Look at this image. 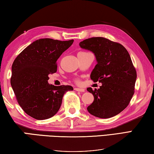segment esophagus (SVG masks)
Returning a JSON list of instances; mask_svg holds the SVG:
<instances>
[{"label": "esophagus", "instance_id": "esophagus-1", "mask_svg": "<svg viewBox=\"0 0 154 154\" xmlns=\"http://www.w3.org/2000/svg\"><path fill=\"white\" fill-rule=\"evenodd\" d=\"M75 90L78 92H85V89L84 88H75Z\"/></svg>", "mask_w": 154, "mask_h": 154}]
</instances>
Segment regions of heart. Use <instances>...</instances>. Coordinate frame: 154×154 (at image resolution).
I'll return each mask as SVG.
<instances>
[{"label": "heart", "instance_id": "1", "mask_svg": "<svg viewBox=\"0 0 154 154\" xmlns=\"http://www.w3.org/2000/svg\"><path fill=\"white\" fill-rule=\"evenodd\" d=\"M79 53H84V52H79Z\"/></svg>", "mask_w": 154, "mask_h": 154}]
</instances>
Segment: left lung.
Segmentation results:
<instances>
[{
    "mask_svg": "<svg viewBox=\"0 0 154 154\" xmlns=\"http://www.w3.org/2000/svg\"><path fill=\"white\" fill-rule=\"evenodd\" d=\"M79 46L94 53L97 64L90 78L102 83L99 89L87 88L94 98L88 111L101 119L117 115L127 108L134 94L137 75L130 54L121 44L103 37L86 39Z\"/></svg>",
    "mask_w": 154,
    "mask_h": 154,
    "instance_id": "obj_1",
    "label": "left lung"
}]
</instances>
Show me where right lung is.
<instances>
[{"mask_svg": "<svg viewBox=\"0 0 154 154\" xmlns=\"http://www.w3.org/2000/svg\"><path fill=\"white\" fill-rule=\"evenodd\" d=\"M74 40L51 38L35 40L17 56L12 64L11 85L17 101L26 114L45 120L59 110L64 94L70 86L48 84V75L57 72V60Z\"/></svg>", "mask_w": 154, "mask_h": 154, "instance_id": "add662e5", "label": "right lung"}]
</instances>
